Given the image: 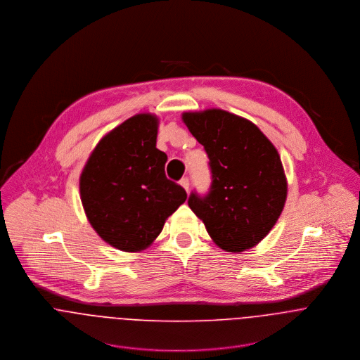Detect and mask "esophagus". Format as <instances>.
<instances>
[{
  "instance_id": "34e87169",
  "label": "esophagus",
  "mask_w": 360,
  "mask_h": 360,
  "mask_svg": "<svg viewBox=\"0 0 360 360\" xmlns=\"http://www.w3.org/2000/svg\"><path fill=\"white\" fill-rule=\"evenodd\" d=\"M180 186L188 193V188H190V181H188V179L187 177H184V179H181L180 180Z\"/></svg>"
}]
</instances>
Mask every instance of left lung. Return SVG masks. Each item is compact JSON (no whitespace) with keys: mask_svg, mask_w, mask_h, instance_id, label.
I'll return each instance as SVG.
<instances>
[{"mask_svg":"<svg viewBox=\"0 0 360 360\" xmlns=\"http://www.w3.org/2000/svg\"><path fill=\"white\" fill-rule=\"evenodd\" d=\"M204 146L212 187L188 206L205 224L212 241L227 252L257 245L278 220L287 200V177L278 151L251 120L210 108L181 115Z\"/></svg>","mask_w":360,"mask_h":360,"instance_id":"left-lung-1","label":"left lung"}]
</instances>
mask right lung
Here are the masks:
<instances>
[{
  "label": "right lung",
  "instance_id": "add662e5",
  "mask_svg": "<svg viewBox=\"0 0 360 360\" xmlns=\"http://www.w3.org/2000/svg\"><path fill=\"white\" fill-rule=\"evenodd\" d=\"M158 127L154 113L129 117L98 141L79 179L87 220L123 252L147 250L187 200L184 188L166 179L167 156L156 148Z\"/></svg>",
  "mask_w": 360,
  "mask_h": 360
}]
</instances>
